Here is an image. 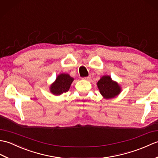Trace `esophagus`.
<instances>
[{"mask_svg":"<svg viewBox=\"0 0 158 158\" xmlns=\"http://www.w3.org/2000/svg\"><path fill=\"white\" fill-rule=\"evenodd\" d=\"M91 78L90 77V76H86V77H84L83 78V79H85V80H89L90 78Z\"/></svg>","mask_w":158,"mask_h":158,"instance_id":"esophagus-1","label":"esophagus"}]
</instances>
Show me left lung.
I'll list each match as a JSON object with an SVG mask.
<instances>
[{"label": "left lung", "mask_w": 158, "mask_h": 158, "mask_svg": "<svg viewBox=\"0 0 158 158\" xmlns=\"http://www.w3.org/2000/svg\"><path fill=\"white\" fill-rule=\"evenodd\" d=\"M101 94L106 99H111L120 93V87L118 83L114 82L110 76H105L97 82Z\"/></svg>", "instance_id": "obj_1"}]
</instances>
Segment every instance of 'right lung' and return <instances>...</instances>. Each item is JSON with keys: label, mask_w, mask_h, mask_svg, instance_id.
Here are the masks:
<instances>
[{"label": "right lung", "mask_w": 158, "mask_h": 158, "mask_svg": "<svg viewBox=\"0 0 158 158\" xmlns=\"http://www.w3.org/2000/svg\"><path fill=\"white\" fill-rule=\"evenodd\" d=\"M73 80V78L69 74L61 73L57 76L55 82L51 86V92L55 95L68 92Z\"/></svg>", "instance_id": "add662e5"}]
</instances>
